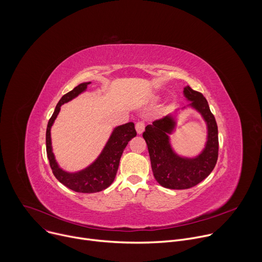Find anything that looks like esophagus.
I'll list each match as a JSON object with an SVG mask.
<instances>
[{
    "mask_svg": "<svg viewBox=\"0 0 262 262\" xmlns=\"http://www.w3.org/2000/svg\"><path fill=\"white\" fill-rule=\"evenodd\" d=\"M145 129V122L144 121H138L136 123V130L139 135H141Z\"/></svg>",
    "mask_w": 262,
    "mask_h": 262,
    "instance_id": "esophagus-1",
    "label": "esophagus"
}]
</instances>
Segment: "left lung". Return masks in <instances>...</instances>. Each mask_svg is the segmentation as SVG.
Listing matches in <instances>:
<instances>
[{"mask_svg":"<svg viewBox=\"0 0 262 262\" xmlns=\"http://www.w3.org/2000/svg\"><path fill=\"white\" fill-rule=\"evenodd\" d=\"M183 93L192 101L190 105L200 112L207 123V143L201 155L195 159H184L174 154L168 137L175 126L171 115L155 120L143 133L155 178L164 188L172 190H185L197 185L211 173L219 156L217 125L206 98L189 86Z\"/></svg>","mask_w":262,"mask_h":262,"instance_id":"obj_1","label":"left lung"}]
</instances>
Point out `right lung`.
Returning <instances> with one entry per match:
<instances>
[{"label": "right lung", "mask_w": 262, "mask_h": 262, "mask_svg": "<svg viewBox=\"0 0 262 262\" xmlns=\"http://www.w3.org/2000/svg\"><path fill=\"white\" fill-rule=\"evenodd\" d=\"M89 84L90 82L82 83L61 97L55 108L54 114L50 118L46 136L47 155L55 177L61 183L67 186L68 189L78 193L88 194L100 192L106 189L114 181L124 148L126 147L127 143L137 135L135 124L133 122L117 126L112 133L100 156L88 168L76 173H68L59 168L52 150L51 127L57 115L59 114L61 105L85 91Z\"/></svg>", "instance_id": "1"}]
</instances>
